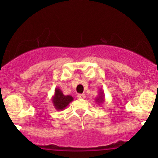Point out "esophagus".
<instances>
[{
    "label": "esophagus",
    "mask_w": 158,
    "mask_h": 158,
    "mask_svg": "<svg viewBox=\"0 0 158 158\" xmlns=\"http://www.w3.org/2000/svg\"><path fill=\"white\" fill-rule=\"evenodd\" d=\"M78 98H80V99H84L85 98V94H79L78 95Z\"/></svg>",
    "instance_id": "obj_1"
}]
</instances>
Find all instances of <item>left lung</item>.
<instances>
[{
	"label": "left lung",
	"mask_w": 158,
	"mask_h": 158,
	"mask_svg": "<svg viewBox=\"0 0 158 158\" xmlns=\"http://www.w3.org/2000/svg\"><path fill=\"white\" fill-rule=\"evenodd\" d=\"M105 102V95H104V91L100 89V92L98 93V96L95 98V102L98 105L102 104Z\"/></svg>",
	"instance_id": "left-lung-1"
}]
</instances>
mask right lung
<instances>
[{"label": "right lung", "mask_w": 158, "mask_h": 158, "mask_svg": "<svg viewBox=\"0 0 158 158\" xmlns=\"http://www.w3.org/2000/svg\"><path fill=\"white\" fill-rule=\"evenodd\" d=\"M73 101V98L71 95H64L61 89L59 88L55 89V93L52 97V102L54 108L57 111L64 110Z\"/></svg>", "instance_id": "1"}]
</instances>
